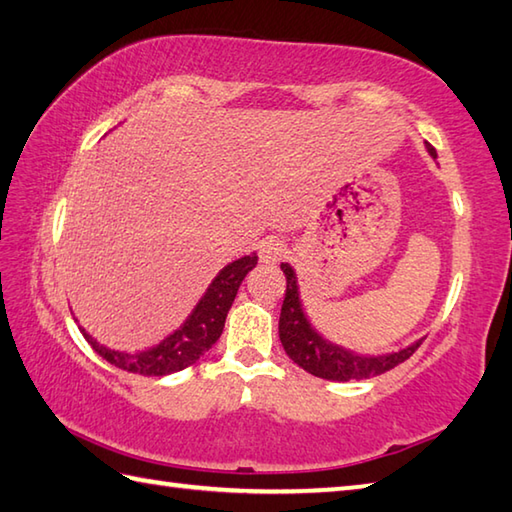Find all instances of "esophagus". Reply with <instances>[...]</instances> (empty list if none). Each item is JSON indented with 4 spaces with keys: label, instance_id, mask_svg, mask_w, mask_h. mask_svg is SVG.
Instances as JSON below:
<instances>
[{
    "label": "esophagus",
    "instance_id": "34e87169",
    "mask_svg": "<svg viewBox=\"0 0 512 512\" xmlns=\"http://www.w3.org/2000/svg\"><path fill=\"white\" fill-rule=\"evenodd\" d=\"M284 255H286V244L279 242L275 237H268L259 244V259L266 264H277Z\"/></svg>",
    "mask_w": 512,
    "mask_h": 512
}]
</instances>
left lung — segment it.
<instances>
[{"label":"left lung","mask_w":512,"mask_h":512,"mask_svg":"<svg viewBox=\"0 0 512 512\" xmlns=\"http://www.w3.org/2000/svg\"><path fill=\"white\" fill-rule=\"evenodd\" d=\"M429 154L436 158V149L431 145H429ZM281 270H284L286 275V297H284V306H281V317H279V339H281V345H284L286 354L301 369H306L308 374L328 378V380H354V378L380 376L389 372V369L398 367L400 363H405L407 358L420 347L422 341L387 356H358L347 350H341V347H336L332 343H325L317 334V330H312L306 312H303L295 270L290 268V264H281Z\"/></svg>","instance_id":"obj_1"}]
</instances>
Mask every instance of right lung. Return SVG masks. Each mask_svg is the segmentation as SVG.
Here are the masks:
<instances>
[{
	"label": "right lung",
	"mask_w": 512,
	"mask_h": 512,
	"mask_svg": "<svg viewBox=\"0 0 512 512\" xmlns=\"http://www.w3.org/2000/svg\"><path fill=\"white\" fill-rule=\"evenodd\" d=\"M257 257H242L237 262L228 264L220 275L215 277L211 288L193 310L189 321L182 325L178 332H173L169 339L162 341L158 347H151L147 352L125 354L114 352L96 343L92 336L81 330L85 341H88L94 352L103 356L107 363H112L125 372L140 374V376H167L180 369L193 365L198 358L209 350L211 345L222 336L226 314L233 306V299L242 286L244 277L255 268Z\"/></svg>",
	"instance_id": "obj_1"
}]
</instances>
